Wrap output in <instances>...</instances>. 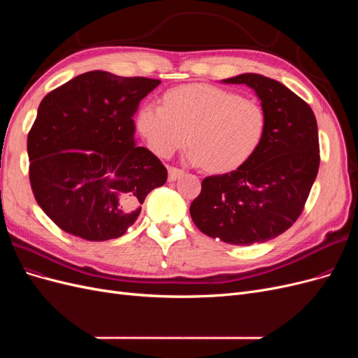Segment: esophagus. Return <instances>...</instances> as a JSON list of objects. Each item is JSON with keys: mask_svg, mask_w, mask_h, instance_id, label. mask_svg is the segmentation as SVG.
I'll return each mask as SVG.
<instances>
[{"mask_svg": "<svg viewBox=\"0 0 358 358\" xmlns=\"http://www.w3.org/2000/svg\"><path fill=\"white\" fill-rule=\"evenodd\" d=\"M182 175H183V170H180V169H178V167H173V166L169 167V180H170V182L176 180V179L180 178Z\"/></svg>", "mask_w": 358, "mask_h": 358, "instance_id": "1", "label": "esophagus"}]
</instances>
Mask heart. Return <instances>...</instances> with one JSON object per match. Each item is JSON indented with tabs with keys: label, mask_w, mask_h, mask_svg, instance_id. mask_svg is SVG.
I'll return each instance as SVG.
<instances>
[{
	"label": "heart",
	"mask_w": 358,
	"mask_h": 358,
	"mask_svg": "<svg viewBox=\"0 0 358 358\" xmlns=\"http://www.w3.org/2000/svg\"><path fill=\"white\" fill-rule=\"evenodd\" d=\"M137 128L158 157L187 143L192 164L222 173L241 167L259 146L266 113L255 100L213 85H185L164 94V106L148 103Z\"/></svg>",
	"instance_id": "1"
}]
</instances>
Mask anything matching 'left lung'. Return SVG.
I'll list each match as a JSON object with an SVG mask.
<instances>
[{
    "instance_id": "left-lung-1",
    "label": "left lung",
    "mask_w": 358,
    "mask_h": 358,
    "mask_svg": "<svg viewBox=\"0 0 358 358\" xmlns=\"http://www.w3.org/2000/svg\"><path fill=\"white\" fill-rule=\"evenodd\" d=\"M224 82L257 92L266 113L264 136L239 169L203 179L189 213L213 239L267 242L287 231L305 208L320 167L317 119L305 100L266 76L245 73Z\"/></svg>"
}]
</instances>
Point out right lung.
<instances>
[{
  "label": "right lung",
  "instance_id": "add662e5",
  "mask_svg": "<svg viewBox=\"0 0 358 358\" xmlns=\"http://www.w3.org/2000/svg\"><path fill=\"white\" fill-rule=\"evenodd\" d=\"M158 79L94 70L50 91L28 133L32 194L61 230L90 242L121 237L167 170L134 145V113Z\"/></svg>",
  "mask_w": 358,
  "mask_h": 358
}]
</instances>
